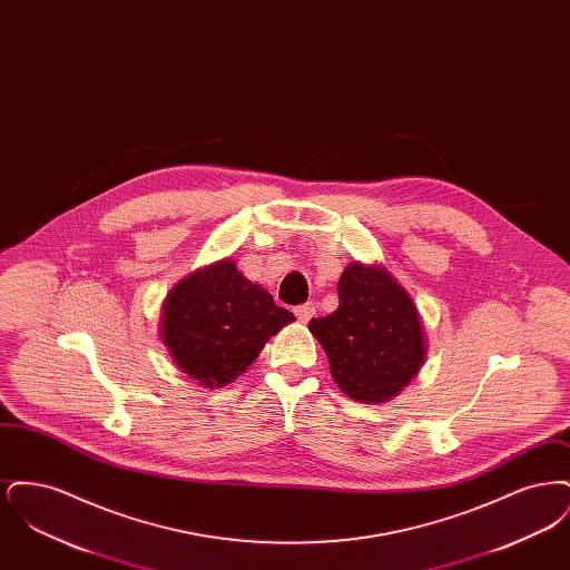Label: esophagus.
<instances>
[{
  "instance_id": "esophagus-1",
  "label": "esophagus",
  "mask_w": 570,
  "mask_h": 570,
  "mask_svg": "<svg viewBox=\"0 0 570 570\" xmlns=\"http://www.w3.org/2000/svg\"><path fill=\"white\" fill-rule=\"evenodd\" d=\"M316 314V303H303V305H297L295 307V316H297L301 323H307V321H312V316Z\"/></svg>"
}]
</instances>
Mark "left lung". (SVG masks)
Here are the masks:
<instances>
[{
    "mask_svg": "<svg viewBox=\"0 0 570 570\" xmlns=\"http://www.w3.org/2000/svg\"><path fill=\"white\" fill-rule=\"evenodd\" d=\"M340 305L307 328L321 342L335 384L361 404H384L425 361L423 323L404 286L382 265L351 263L337 284Z\"/></svg>",
    "mask_w": 570,
    "mask_h": 570,
    "instance_id": "1",
    "label": "left lung"
}]
</instances>
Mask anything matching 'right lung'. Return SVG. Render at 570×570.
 Returning a JSON list of instances; mask_svg holds the SVG:
<instances>
[{
    "mask_svg": "<svg viewBox=\"0 0 570 570\" xmlns=\"http://www.w3.org/2000/svg\"><path fill=\"white\" fill-rule=\"evenodd\" d=\"M293 312L245 277L230 258L184 277L164 301V346L175 365L207 389L242 376Z\"/></svg>",
    "mask_w": 570,
    "mask_h": 570,
    "instance_id": "right-lung-1",
    "label": "right lung"
}]
</instances>
